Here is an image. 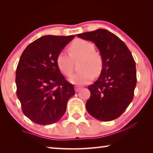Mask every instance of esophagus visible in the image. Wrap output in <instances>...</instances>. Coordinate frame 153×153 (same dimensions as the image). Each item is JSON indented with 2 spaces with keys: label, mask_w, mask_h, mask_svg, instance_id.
Segmentation results:
<instances>
[{
  "label": "esophagus",
  "mask_w": 153,
  "mask_h": 153,
  "mask_svg": "<svg viewBox=\"0 0 153 153\" xmlns=\"http://www.w3.org/2000/svg\"><path fill=\"white\" fill-rule=\"evenodd\" d=\"M81 89H82V87L78 86H75V91H76V92H78V91H79Z\"/></svg>",
  "instance_id": "obj_1"
}]
</instances>
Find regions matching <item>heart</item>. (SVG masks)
Listing matches in <instances>:
<instances>
[{"mask_svg": "<svg viewBox=\"0 0 153 153\" xmlns=\"http://www.w3.org/2000/svg\"><path fill=\"white\" fill-rule=\"evenodd\" d=\"M69 52L62 51L57 56L56 63L61 73L69 76L73 68V59H81L79 73L69 78L71 83L75 85H84L94 79V74H100L103 66L101 53L95 51L94 44L83 39H77L71 44Z\"/></svg>", "mask_w": 153, "mask_h": 153, "instance_id": "1", "label": "heart"}]
</instances>
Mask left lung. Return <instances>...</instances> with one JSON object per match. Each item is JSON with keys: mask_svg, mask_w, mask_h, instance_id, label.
<instances>
[{"mask_svg": "<svg viewBox=\"0 0 153 153\" xmlns=\"http://www.w3.org/2000/svg\"><path fill=\"white\" fill-rule=\"evenodd\" d=\"M77 36L94 42L103 61L98 79L88 87L90 91L86 103L88 113L101 121L116 119L134 98L137 82L134 57L123 40L108 30L98 29Z\"/></svg>", "mask_w": 153, "mask_h": 153, "instance_id": "8db88e82", "label": "left lung"}]
</instances>
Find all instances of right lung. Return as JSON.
<instances>
[{
  "label": "right lung",
  "instance_id": "right-lung-1",
  "mask_svg": "<svg viewBox=\"0 0 153 153\" xmlns=\"http://www.w3.org/2000/svg\"><path fill=\"white\" fill-rule=\"evenodd\" d=\"M74 35H45L23 51L16 73L17 96L23 113L33 123L52 124L65 114L67 104L75 94L65 79L56 59Z\"/></svg>",
  "mask_w": 153,
  "mask_h": 153
}]
</instances>
